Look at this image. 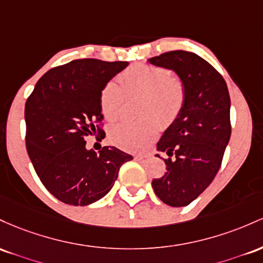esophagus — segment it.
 Masks as SVG:
<instances>
[{
  "label": "esophagus",
  "mask_w": 263,
  "mask_h": 263,
  "mask_svg": "<svg viewBox=\"0 0 263 263\" xmlns=\"http://www.w3.org/2000/svg\"><path fill=\"white\" fill-rule=\"evenodd\" d=\"M147 158H149V156H147V155H135V159H137V160H140V161L146 160Z\"/></svg>",
  "instance_id": "obj_1"
}]
</instances>
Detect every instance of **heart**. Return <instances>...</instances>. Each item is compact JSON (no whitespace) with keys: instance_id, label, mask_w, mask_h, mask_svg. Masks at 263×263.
<instances>
[{"instance_id":"b5f03b06","label":"heart","mask_w":263,"mask_h":263,"mask_svg":"<svg viewBox=\"0 0 263 263\" xmlns=\"http://www.w3.org/2000/svg\"><path fill=\"white\" fill-rule=\"evenodd\" d=\"M122 86L109 81L100 93V109L108 122L118 119L122 111L124 93L139 94L141 116H154L161 123H170L179 116L185 100V88L178 77L160 67L137 64L123 73ZM158 135V124L153 118L141 122L118 123L109 130L111 144L128 150L144 152Z\"/></svg>"}]
</instances>
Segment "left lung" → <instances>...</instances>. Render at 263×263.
Returning a JSON list of instances; mask_svg holds the SVG:
<instances>
[{
  "label": "left lung",
  "instance_id": "left-lung-1",
  "mask_svg": "<svg viewBox=\"0 0 263 263\" xmlns=\"http://www.w3.org/2000/svg\"><path fill=\"white\" fill-rule=\"evenodd\" d=\"M147 62L174 70L185 88L179 116L156 144L158 152L169 156L164 159L166 173L152 182L161 201L181 208L194 201L220 169L231 137L229 89L222 76L195 53L171 51Z\"/></svg>",
  "mask_w": 263,
  "mask_h": 263
}]
</instances>
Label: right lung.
I'll return each instance as SVG.
<instances>
[{
    "label": "right lung",
    "instance_id": "add662e5",
    "mask_svg": "<svg viewBox=\"0 0 263 263\" xmlns=\"http://www.w3.org/2000/svg\"><path fill=\"white\" fill-rule=\"evenodd\" d=\"M128 62L77 60L52 68L37 82L25 108L26 147L38 178L53 196L85 206L113 187L120 166L133 156L104 146L85 147V138L103 133L100 93Z\"/></svg>",
    "mask_w": 263,
    "mask_h": 263
}]
</instances>
